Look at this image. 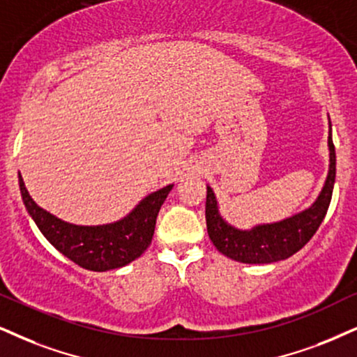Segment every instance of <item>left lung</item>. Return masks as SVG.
Segmentation results:
<instances>
[{"label": "left lung", "mask_w": 357, "mask_h": 357, "mask_svg": "<svg viewBox=\"0 0 357 357\" xmlns=\"http://www.w3.org/2000/svg\"><path fill=\"white\" fill-rule=\"evenodd\" d=\"M328 144L331 164H329L326 183H324L318 200L305 212L286 218L280 223L259 225L250 231L236 230L220 217L212 188L206 187V230H208L210 240L217 246L218 252L235 261L248 263V265L275 263L300 252L303 246L313 238L323 218L326 217L329 202H331L334 177H336V152H334L331 130H329Z\"/></svg>", "instance_id": "1"}]
</instances>
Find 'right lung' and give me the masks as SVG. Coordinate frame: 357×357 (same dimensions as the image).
I'll list each match as a JSON object with an SVG mask.
<instances>
[{"label":"right lung","instance_id":"right-lung-1","mask_svg":"<svg viewBox=\"0 0 357 357\" xmlns=\"http://www.w3.org/2000/svg\"><path fill=\"white\" fill-rule=\"evenodd\" d=\"M20 188L26 210L57 252L86 270L105 271L126 266L147 250L155 230L158 210L172 185L145 197L127 218L102 227L69 225L39 208L26 190L21 175Z\"/></svg>","mask_w":357,"mask_h":357}]
</instances>
